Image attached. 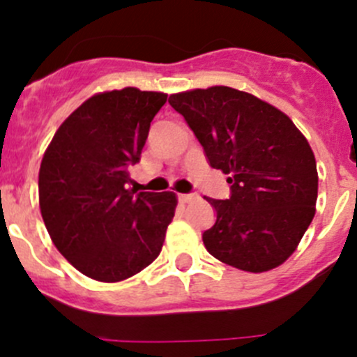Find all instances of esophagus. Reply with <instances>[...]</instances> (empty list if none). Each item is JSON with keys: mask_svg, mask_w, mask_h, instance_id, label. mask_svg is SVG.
Instances as JSON below:
<instances>
[{"mask_svg": "<svg viewBox=\"0 0 357 357\" xmlns=\"http://www.w3.org/2000/svg\"><path fill=\"white\" fill-rule=\"evenodd\" d=\"M196 194H178V201L180 203H189V201L196 199Z\"/></svg>", "mask_w": 357, "mask_h": 357, "instance_id": "obj_1", "label": "esophagus"}]
</instances>
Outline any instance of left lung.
I'll use <instances>...</instances> for the list:
<instances>
[{
	"mask_svg": "<svg viewBox=\"0 0 357 357\" xmlns=\"http://www.w3.org/2000/svg\"><path fill=\"white\" fill-rule=\"evenodd\" d=\"M203 146L211 168L229 175V199L203 232L210 255L248 273L281 266L312 222L317 170L312 149L290 118L267 102L229 86L170 95Z\"/></svg>",
	"mask_w": 357,
	"mask_h": 357,
	"instance_id": "8db88e82",
	"label": "left lung"
}]
</instances>
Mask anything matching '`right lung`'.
<instances>
[{
  "mask_svg": "<svg viewBox=\"0 0 357 357\" xmlns=\"http://www.w3.org/2000/svg\"><path fill=\"white\" fill-rule=\"evenodd\" d=\"M167 93L137 88L93 95L60 125L40 168V208L57 250L91 280L146 269L175 215L174 192L130 189L151 121Z\"/></svg>",
  "mask_w": 357,
  "mask_h": 357,
  "instance_id": "add662e5",
  "label": "right lung"
}]
</instances>
